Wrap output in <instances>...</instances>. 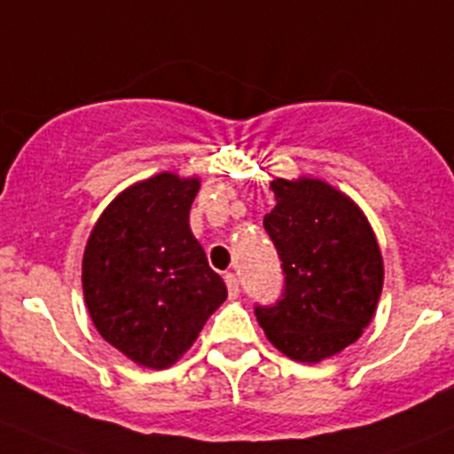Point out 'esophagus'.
<instances>
[{
  "label": "esophagus",
  "instance_id": "obj_1",
  "mask_svg": "<svg viewBox=\"0 0 454 454\" xmlns=\"http://www.w3.org/2000/svg\"><path fill=\"white\" fill-rule=\"evenodd\" d=\"M224 283H227V292H230V299H236L240 294V287H239V276L234 271H227L224 274Z\"/></svg>",
  "mask_w": 454,
  "mask_h": 454
}]
</instances>
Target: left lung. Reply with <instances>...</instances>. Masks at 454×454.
I'll return each mask as SVG.
<instances>
[{
	"mask_svg": "<svg viewBox=\"0 0 454 454\" xmlns=\"http://www.w3.org/2000/svg\"><path fill=\"white\" fill-rule=\"evenodd\" d=\"M276 207L262 218L283 261L285 292L256 318L276 349L318 364L352 345L377 312L383 258L361 207L325 180L270 183Z\"/></svg>",
	"mask_w": 454,
	"mask_h": 454,
	"instance_id": "1",
	"label": "left lung"
}]
</instances>
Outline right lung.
<instances>
[{
	"label": "right lung",
	"instance_id": "1",
	"mask_svg": "<svg viewBox=\"0 0 454 454\" xmlns=\"http://www.w3.org/2000/svg\"><path fill=\"white\" fill-rule=\"evenodd\" d=\"M200 178L162 171L109 202L86 240L82 289L95 330L151 370L193 345L227 299L223 278L189 227Z\"/></svg>",
	"mask_w": 454,
	"mask_h": 454
}]
</instances>
